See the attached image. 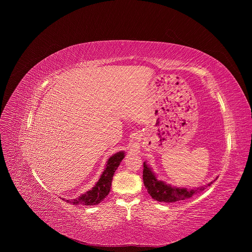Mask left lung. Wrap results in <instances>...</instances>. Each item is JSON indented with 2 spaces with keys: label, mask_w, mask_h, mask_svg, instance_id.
Here are the masks:
<instances>
[{
  "label": "left lung",
  "mask_w": 252,
  "mask_h": 252,
  "mask_svg": "<svg viewBox=\"0 0 252 252\" xmlns=\"http://www.w3.org/2000/svg\"><path fill=\"white\" fill-rule=\"evenodd\" d=\"M142 179L143 185H145L146 189H148V192L150 195L158 200V201H163V202H175V201H182L188 198L192 197L194 194L199 193L200 191L204 190L205 188L210 186L212 184L209 183L206 186H202L199 188L194 189H184V188H174L171 187L164 182L159 181L157 178L155 172L152 170V168L146 163L143 162V173H142ZM218 179V177L215 178ZM215 179L213 182H215Z\"/></svg>",
  "instance_id": "left-lung-1"
}]
</instances>
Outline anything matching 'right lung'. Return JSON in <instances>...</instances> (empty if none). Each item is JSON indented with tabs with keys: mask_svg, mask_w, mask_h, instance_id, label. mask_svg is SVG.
<instances>
[{
	"mask_svg": "<svg viewBox=\"0 0 252 252\" xmlns=\"http://www.w3.org/2000/svg\"><path fill=\"white\" fill-rule=\"evenodd\" d=\"M125 158V152H119L116 155L112 156L109 160L106 161L105 168L103 172L101 173L98 182L95 184V186L82 194L81 196L73 199H64V201L73 204H82V205H95L98 204L102 199L105 198V196L109 194L112 187V181L113 176L115 174V171L119 167L121 161Z\"/></svg>",
	"mask_w": 252,
	"mask_h": 252,
	"instance_id": "obj_1",
	"label": "right lung"
}]
</instances>
